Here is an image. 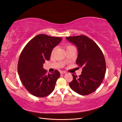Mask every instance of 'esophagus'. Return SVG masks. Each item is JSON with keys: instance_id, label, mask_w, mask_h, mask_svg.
Returning a JSON list of instances; mask_svg holds the SVG:
<instances>
[{"instance_id": "esophagus-1", "label": "esophagus", "mask_w": 122, "mask_h": 122, "mask_svg": "<svg viewBox=\"0 0 122 122\" xmlns=\"http://www.w3.org/2000/svg\"><path fill=\"white\" fill-rule=\"evenodd\" d=\"M60 74H66V72H65V71H61Z\"/></svg>"}]
</instances>
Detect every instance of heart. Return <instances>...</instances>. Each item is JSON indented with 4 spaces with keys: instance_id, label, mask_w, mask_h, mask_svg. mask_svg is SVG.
<instances>
[{
    "instance_id": "obj_1",
    "label": "heart",
    "mask_w": 122,
    "mask_h": 122,
    "mask_svg": "<svg viewBox=\"0 0 122 122\" xmlns=\"http://www.w3.org/2000/svg\"><path fill=\"white\" fill-rule=\"evenodd\" d=\"M73 47L72 45H66V50L67 49H69L70 48H71V47ZM55 48H54V49L52 50V54H53V53L54 52V51H55Z\"/></svg>"
}]
</instances>
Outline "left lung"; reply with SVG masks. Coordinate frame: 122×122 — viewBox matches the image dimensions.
<instances>
[{
  "label": "left lung",
  "instance_id": "1",
  "mask_svg": "<svg viewBox=\"0 0 122 122\" xmlns=\"http://www.w3.org/2000/svg\"><path fill=\"white\" fill-rule=\"evenodd\" d=\"M66 39L77 46L78 55L76 64L82 68L79 76L72 74L73 79L69 86L79 94L88 95L98 88L105 77L106 64L104 54L96 43L85 35Z\"/></svg>",
  "mask_w": 122,
  "mask_h": 122
}]
</instances>
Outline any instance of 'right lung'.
Listing matches in <instances>:
<instances>
[{
	"label": "right lung",
	"mask_w": 122,
	"mask_h": 122,
	"mask_svg": "<svg viewBox=\"0 0 122 122\" xmlns=\"http://www.w3.org/2000/svg\"><path fill=\"white\" fill-rule=\"evenodd\" d=\"M62 40V37L39 34L31 39L21 51L18 73L25 88L32 95L44 97L55 89L60 74L58 70L47 74L43 64L49 60L53 48Z\"/></svg>",
	"instance_id": "right-lung-1"
}]
</instances>
